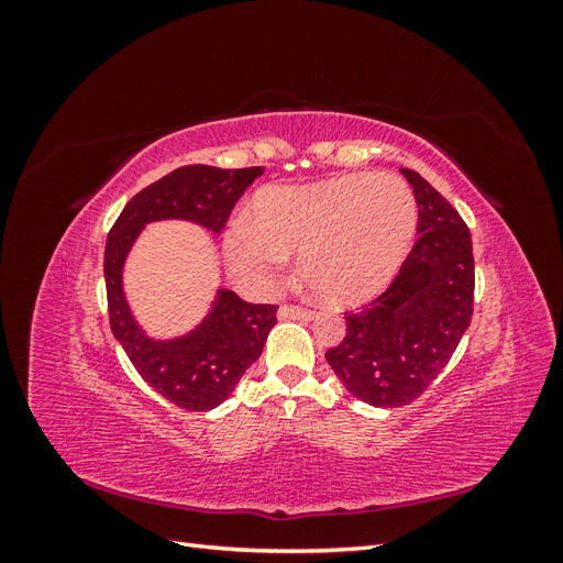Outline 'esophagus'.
<instances>
[{"label": "esophagus", "instance_id": "1", "mask_svg": "<svg viewBox=\"0 0 563 563\" xmlns=\"http://www.w3.org/2000/svg\"><path fill=\"white\" fill-rule=\"evenodd\" d=\"M314 317V312L298 308V305H282L279 308V319H294V321H310Z\"/></svg>", "mask_w": 563, "mask_h": 563}]
</instances>
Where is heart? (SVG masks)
<instances>
[{
	"label": "heart",
	"mask_w": 563,
	"mask_h": 563,
	"mask_svg": "<svg viewBox=\"0 0 563 563\" xmlns=\"http://www.w3.org/2000/svg\"><path fill=\"white\" fill-rule=\"evenodd\" d=\"M418 228V203L401 178L352 174L314 185H269L251 220L234 218L225 258L236 279L267 288L284 258L331 305H360L399 275Z\"/></svg>",
	"instance_id": "1"
}]
</instances>
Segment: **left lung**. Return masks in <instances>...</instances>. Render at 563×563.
Masks as SVG:
<instances>
[{
  "label": "left lung",
  "instance_id": "obj_1",
  "mask_svg": "<svg viewBox=\"0 0 563 563\" xmlns=\"http://www.w3.org/2000/svg\"><path fill=\"white\" fill-rule=\"evenodd\" d=\"M401 174L418 203V242L387 291L347 312L343 343L327 352L350 395L376 408L411 404L430 387L465 335L474 302L465 220L420 174Z\"/></svg>",
  "mask_w": 563,
  "mask_h": 563
}]
</instances>
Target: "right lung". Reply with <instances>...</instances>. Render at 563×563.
I'll list each match as a JSON object with an SVG mask.
<instances>
[{"mask_svg": "<svg viewBox=\"0 0 563 563\" xmlns=\"http://www.w3.org/2000/svg\"><path fill=\"white\" fill-rule=\"evenodd\" d=\"M261 174V166H180L135 195L108 234L103 272L110 329L143 380L187 411H211L232 395L246 368L261 356L277 323V305H253L220 286L207 317L192 331L152 338L129 308L124 265L145 225L159 220H187L220 234L236 199Z\"/></svg>", "mask_w": 563, "mask_h": 563, "instance_id": "add662e5", "label": "right lung"}]
</instances>
